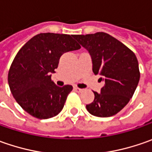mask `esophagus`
<instances>
[{
	"label": "esophagus",
	"instance_id": "1",
	"mask_svg": "<svg viewBox=\"0 0 152 152\" xmlns=\"http://www.w3.org/2000/svg\"><path fill=\"white\" fill-rule=\"evenodd\" d=\"M73 90L75 91H77V92H81V91H83L82 89H79V88H78V87H73Z\"/></svg>",
	"mask_w": 152,
	"mask_h": 152
}]
</instances>
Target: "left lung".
Returning a JSON list of instances; mask_svg holds the SVG:
<instances>
[{
  "mask_svg": "<svg viewBox=\"0 0 152 152\" xmlns=\"http://www.w3.org/2000/svg\"><path fill=\"white\" fill-rule=\"evenodd\" d=\"M88 50L92 70L102 77L104 86L101 92L94 91L95 99L86 105L93 116L107 118L120 112L129 103L140 80L139 63L134 53L107 33L73 35Z\"/></svg>",
  "mask_w": 152,
  "mask_h": 152,
  "instance_id": "left-lung-1",
  "label": "left lung"
}]
</instances>
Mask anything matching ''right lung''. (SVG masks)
I'll list each match as a JSON object with an SVG mask.
<instances>
[{
    "label": "right lung",
    "instance_id": "1",
    "mask_svg": "<svg viewBox=\"0 0 152 152\" xmlns=\"http://www.w3.org/2000/svg\"><path fill=\"white\" fill-rule=\"evenodd\" d=\"M73 35L39 34L30 39L15 56L8 73L10 91L16 102L39 119L55 117L62 110L72 85L59 87L51 81L61 56L81 48Z\"/></svg>",
    "mask_w": 152,
    "mask_h": 152
}]
</instances>
